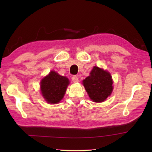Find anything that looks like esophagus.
<instances>
[{"label": "esophagus", "instance_id": "1", "mask_svg": "<svg viewBox=\"0 0 152 152\" xmlns=\"http://www.w3.org/2000/svg\"><path fill=\"white\" fill-rule=\"evenodd\" d=\"M72 80L73 82H74V83H76V82H78V76H73L72 77Z\"/></svg>", "mask_w": 152, "mask_h": 152}]
</instances>
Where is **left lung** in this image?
<instances>
[{
  "mask_svg": "<svg viewBox=\"0 0 152 152\" xmlns=\"http://www.w3.org/2000/svg\"><path fill=\"white\" fill-rule=\"evenodd\" d=\"M83 85L92 101L102 102L112 93L113 80L110 74L103 69L94 66L83 81Z\"/></svg>",
  "mask_w": 152,
  "mask_h": 152,
  "instance_id": "obj_1",
  "label": "left lung"
}]
</instances>
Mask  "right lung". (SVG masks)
<instances>
[{
    "mask_svg": "<svg viewBox=\"0 0 152 152\" xmlns=\"http://www.w3.org/2000/svg\"><path fill=\"white\" fill-rule=\"evenodd\" d=\"M69 83L68 78L51 71L42 80L40 84L42 96L45 101L50 104L59 103L63 99Z\"/></svg>",
    "mask_w": 152,
    "mask_h": 152,
    "instance_id": "add662e5",
    "label": "right lung"
}]
</instances>
